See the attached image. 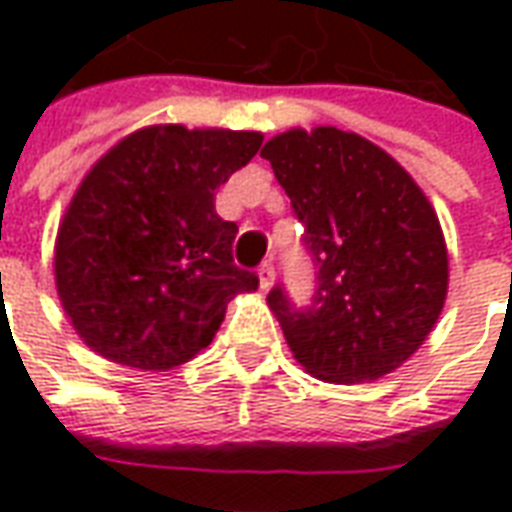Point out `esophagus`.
I'll return each instance as SVG.
<instances>
[{
  "label": "esophagus",
  "instance_id": "34e87169",
  "mask_svg": "<svg viewBox=\"0 0 512 512\" xmlns=\"http://www.w3.org/2000/svg\"><path fill=\"white\" fill-rule=\"evenodd\" d=\"M274 277H277V271H274V263H271V260H266L263 266L257 268V279H260V288L263 290H268L274 285Z\"/></svg>",
  "mask_w": 512,
  "mask_h": 512
}]
</instances>
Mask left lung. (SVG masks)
<instances>
[{
	"label": "left lung",
	"mask_w": 512,
	"mask_h": 512,
	"mask_svg": "<svg viewBox=\"0 0 512 512\" xmlns=\"http://www.w3.org/2000/svg\"><path fill=\"white\" fill-rule=\"evenodd\" d=\"M315 266L310 304L274 285L268 307L290 351L321 381L392 373L425 343L447 296V246L406 169L359 134L321 126L263 147Z\"/></svg>",
	"instance_id": "1"
}]
</instances>
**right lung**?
<instances>
[{"mask_svg":"<svg viewBox=\"0 0 512 512\" xmlns=\"http://www.w3.org/2000/svg\"><path fill=\"white\" fill-rule=\"evenodd\" d=\"M263 145L255 131L153 126L126 136L84 178L57 235V293L73 329L117 365H183L257 290L238 268V227L213 211L216 189Z\"/></svg>","mask_w":512,"mask_h":512,"instance_id":"obj_1","label":"right lung"}]
</instances>
